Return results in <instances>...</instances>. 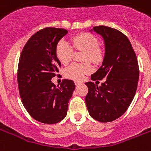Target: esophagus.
I'll return each mask as SVG.
<instances>
[{"mask_svg":"<svg viewBox=\"0 0 151 151\" xmlns=\"http://www.w3.org/2000/svg\"><path fill=\"white\" fill-rule=\"evenodd\" d=\"M74 82H75L76 86H78V85L81 84V82L80 81H74Z\"/></svg>","mask_w":151,"mask_h":151,"instance_id":"obj_1","label":"esophagus"}]
</instances>
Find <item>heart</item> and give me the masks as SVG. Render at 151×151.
<instances>
[{
  "mask_svg": "<svg viewBox=\"0 0 151 151\" xmlns=\"http://www.w3.org/2000/svg\"><path fill=\"white\" fill-rule=\"evenodd\" d=\"M73 47L77 50H84L83 61H90L94 64L100 63L102 60V52L98 47V40L95 36L88 33H82L73 37L71 39ZM72 46L64 40L58 42L55 48L57 58L61 64H68L72 58ZM93 68L89 62L82 64L72 63L65 70V74L67 78L74 80H80L83 76L91 73Z\"/></svg>",
  "mask_w": 151,
  "mask_h": 151,
  "instance_id": "heart-1",
  "label": "heart"
}]
</instances>
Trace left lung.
Masks as SVG:
<instances>
[{
    "label": "left lung",
    "instance_id": "left-lung-1",
    "mask_svg": "<svg viewBox=\"0 0 151 151\" xmlns=\"http://www.w3.org/2000/svg\"><path fill=\"white\" fill-rule=\"evenodd\" d=\"M103 37L105 57L92 81H106L98 86L88 81L86 104L90 115L101 122L114 121L127 111L134 97L139 69L137 57L125 34L105 25L93 28Z\"/></svg>",
    "mask_w": 151,
    "mask_h": 151
}]
</instances>
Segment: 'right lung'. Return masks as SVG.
<instances>
[{"instance_id":"right-lung-1","label":"right lung","mask_w":151,"mask_h":151,"mask_svg":"<svg viewBox=\"0 0 151 151\" xmlns=\"http://www.w3.org/2000/svg\"><path fill=\"white\" fill-rule=\"evenodd\" d=\"M67 33L65 29L52 27L39 30L24 45L19 58L17 82L22 103L30 116L42 123L64 119L75 89L72 80H62L60 86L51 81L61 67L56 45Z\"/></svg>"}]
</instances>
